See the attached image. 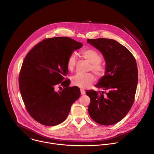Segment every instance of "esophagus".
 I'll use <instances>...</instances> for the list:
<instances>
[{
  "instance_id": "esophagus-1",
  "label": "esophagus",
  "mask_w": 154,
  "mask_h": 154,
  "mask_svg": "<svg viewBox=\"0 0 154 154\" xmlns=\"http://www.w3.org/2000/svg\"><path fill=\"white\" fill-rule=\"evenodd\" d=\"M80 92H81V94H82V95H84V94H85V93H86L85 91H84L83 89H80Z\"/></svg>"
}]
</instances>
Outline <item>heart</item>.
I'll use <instances>...</instances> for the list:
<instances>
[{
	"instance_id": "1",
	"label": "heart",
	"mask_w": 154,
	"mask_h": 154,
	"mask_svg": "<svg viewBox=\"0 0 154 154\" xmlns=\"http://www.w3.org/2000/svg\"><path fill=\"white\" fill-rule=\"evenodd\" d=\"M82 57L88 62L90 65V69L97 75H101L105 72V68L101 63V57L100 54L94 49H86L81 52ZM77 62V57L74 54L69 56L67 61V67L69 71H74ZM94 81V77L91 73L85 74H76L71 78L72 83L81 88H86Z\"/></svg>"
}]
</instances>
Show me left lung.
I'll return each mask as SVG.
<instances>
[{
  "instance_id": "left-lung-1",
  "label": "left lung",
  "mask_w": 154,
  "mask_h": 154,
  "mask_svg": "<svg viewBox=\"0 0 154 154\" xmlns=\"http://www.w3.org/2000/svg\"><path fill=\"white\" fill-rule=\"evenodd\" d=\"M103 56L105 75L95 86L103 91L87 90L90 98L88 113L96 123L105 126L121 121L129 112L134 101L138 83L136 60L130 51L113 39H88Z\"/></svg>"
}]
</instances>
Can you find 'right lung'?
<instances>
[{
    "label": "right lung",
    "mask_w": 154,
    "mask_h": 154,
    "mask_svg": "<svg viewBox=\"0 0 154 154\" xmlns=\"http://www.w3.org/2000/svg\"><path fill=\"white\" fill-rule=\"evenodd\" d=\"M82 46L68 37L46 38L26 56L19 74L20 92L28 112L40 124L53 126L62 123L80 97V89L69 87L70 80L65 77L68 57ZM58 85L60 90L56 91Z\"/></svg>",
    "instance_id": "1"
}]
</instances>
